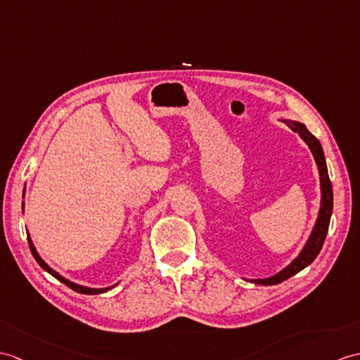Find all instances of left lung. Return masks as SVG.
<instances>
[{"mask_svg": "<svg viewBox=\"0 0 360 360\" xmlns=\"http://www.w3.org/2000/svg\"><path fill=\"white\" fill-rule=\"evenodd\" d=\"M283 122H287V125L291 130L299 133L300 138L307 142L308 147H310V150H311L314 161L317 164V169H319V174H321L322 202H321L319 216H317L316 225L311 231V236L308 238L307 244H305L302 252H300V255L288 266H285V269L279 271L278 274L271 276V278L252 281L253 283H259V285H276V283H281L282 281L291 278V276H295L300 270H304L305 266L310 265L316 259V256L319 255L321 248L323 245V240H325V238H327L328 225H330L331 213H333V187H331V181L328 178V170H327V164H325V156H323V150H322L321 142L316 139L314 135H311V133L307 130L304 124L296 122V121H283Z\"/></svg>", "mask_w": 360, "mask_h": 360, "instance_id": "obj_1", "label": "left lung"}]
</instances>
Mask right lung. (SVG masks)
Returning <instances> with one entry per match:
<instances>
[{
  "label": "right lung",
  "mask_w": 360,
  "mask_h": 360,
  "mask_svg": "<svg viewBox=\"0 0 360 360\" xmlns=\"http://www.w3.org/2000/svg\"><path fill=\"white\" fill-rule=\"evenodd\" d=\"M27 240H29V247H30V252H32V255H33V257H35V261L41 265V269H44L47 273H50L53 276V278H56L58 281L60 282H63L64 285H67L69 288H72V290H75L77 291V293H81V295H99V293H105V291H108L110 290L112 287H108V288H89V287H82V285H78V283H73V282H70V281H67L65 278H63L61 274H58L55 270H52L50 269V266L43 261V259L39 257V255H38V252L35 250V247H33V242H32V239L29 238V235H27Z\"/></svg>",
  "instance_id": "right-lung-1"
}]
</instances>
